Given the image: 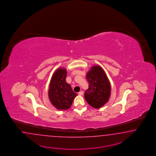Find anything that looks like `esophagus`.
Here are the masks:
<instances>
[{"label": "esophagus", "mask_w": 156, "mask_h": 156, "mask_svg": "<svg viewBox=\"0 0 156 156\" xmlns=\"http://www.w3.org/2000/svg\"><path fill=\"white\" fill-rule=\"evenodd\" d=\"M78 94L80 95H82L83 94V91H80L78 93Z\"/></svg>", "instance_id": "esophagus-1"}]
</instances>
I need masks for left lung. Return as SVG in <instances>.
<instances>
[{"label": "left lung", "mask_w": 156, "mask_h": 156, "mask_svg": "<svg viewBox=\"0 0 156 156\" xmlns=\"http://www.w3.org/2000/svg\"><path fill=\"white\" fill-rule=\"evenodd\" d=\"M86 79L89 85L85 91V99L91 106L99 109L108 102L110 96L109 79L103 69L98 65L91 67L86 74Z\"/></svg>", "instance_id": "left-lung-1"}]
</instances>
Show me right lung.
<instances>
[{
  "mask_svg": "<svg viewBox=\"0 0 156 156\" xmlns=\"http://www.w3.org/2000/svg\"><path fill=\"white\" fill-rule=\"evenodd\" d=\"M65 68L58 69L52 75L48 90V98L52 105L58 110H67L71 107L77 96L71 86L66 82Z\"/></svg>",
  "mask_w": 156,
  "mask_h": 156,
  "instance_id": "1",
  "label": "right lung"
}]
</instances>
